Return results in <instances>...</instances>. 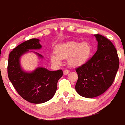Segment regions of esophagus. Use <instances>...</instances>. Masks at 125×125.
I'll return each mask as SVG.
<instances>
[{"mask_svg": "<svg viewBox=\"0 0 125 125\" xmlns=\"http://www.w3.org/2000/svg\"><path fill=\"white\" fill-rule=\"evenodd\" d=\"M68 73H69V70H66V69L63 71V74L65 75H66Z\"/></svg>", "mask_w": 125, "mask_h": 125, "instance_id": "esophagus-1", "label": "esophagus"}]
</instances>
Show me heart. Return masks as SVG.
Wrapping results in <instances>:
<instances>
[{"label":"heart","instance_id":"b5f03b06","mask_svg":"<svg viewBox=\"0 0 125 125\" xmlns=\"http://www.w3.org/2000/svg\"><path fill=\"white\" fill-rule=\"evenodd\" d=\"M55 53L51 55L52 63L59 65L63 59L68 58L70 66H79L88 61L92 55V48L87 42H70L57 46Z\"/></svg>","mask_w":125,"mask_h":125}]
</instances>
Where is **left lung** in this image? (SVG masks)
<instances>
[{"label":"left lung","instance_id":"left-lung-1","mask_svg":"<svg viewBox=\"0 0 125 125\" xmlns=\"http://www.w3.org/2000/svg\"><path fill=\"white\" fill-rule=\"evenodd\" d=\"M98 49L85 63L76 69L78 75L75 88L83 97H96L104 93L113 83L119 68L117 49L109 39L95 35Z\"/></svg>","mask_w":125,"mask_h":125}]
</instances>
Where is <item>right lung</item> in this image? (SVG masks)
<instances>
[{
    "label": "right lung",
    "mask_w": 125,
    "mask_h": 125,
    "mask_svg": "<svg viewBox=\"0 0 125 125\" xmlns=\"http://www.w3.org/2000/svg\"><path fill=\"white\" fill-rule=\"evenodd\" d=\"M40 40H29L13 49L9 54L8 76L19 95L26 101L34 104L43 103L50 100L55 95L57 82L62 76V70L51 71L38 67L31 73L23 71L21 67L20 57L31 49H39L42 45ZM40 58L41 54L35 52Z\"/></svg>",
    "instance_id": "obj_1"
}]
</instances>
